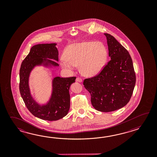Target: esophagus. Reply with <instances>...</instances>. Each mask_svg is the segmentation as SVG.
Listing matches in <instances>:
<instances>
[{
	"label": "esophagus",
	"mask_w": 157,
	"mask_h": 157,
	"mask_svg": "<svg viewBox=\"0 0 157 157\" xmlns=\"http://www.w3.org/2000/svg\"><path fill=\"white\" fill-rule=\"evenodd\" d=\"M76 81H77V82H82V78L79 77H77V78H76Z\"/></svg>",
	"instance_id": "1"
}]
</instances>
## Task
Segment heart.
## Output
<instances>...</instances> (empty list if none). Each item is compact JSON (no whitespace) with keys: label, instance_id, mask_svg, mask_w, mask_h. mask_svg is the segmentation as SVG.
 <instances>
[{"label":"heart","instance_id":"heart-1","mask_svg":"<svg viewBox=\"0 0 157 157\" xmlns=\"http://www.w3.org/2000/svg\"><path fill=\"white\" fill-rule=\"evenodd\" d=\"M60 58L62 67L72 70L79 65L81 72L87 76H93L103 69L107 59L106 47L101 42L86 41L71 44Z\"/></svg>","mask_w":157,"mask_h":157}]
</instances>
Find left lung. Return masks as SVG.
Listing matches in <instances>:
<instances>
[{
    "label": "left lung",
    "mask_w": 157,
    "mask_h": 157,
    "mask_svg": "<svg viewBox=\"0 0 157 157\" xmlns=\"http://www.w3.org/2000/svg\"><path fill=\"white\" fill-rule=\"evenodd\" d=\"M107 37L109 61L99 74L83 80L96 110L109 112L127 104L133 94L136 75L130 54L113 36Z\"/></svg>",
    "instance_id": "1"
}]
</instances>
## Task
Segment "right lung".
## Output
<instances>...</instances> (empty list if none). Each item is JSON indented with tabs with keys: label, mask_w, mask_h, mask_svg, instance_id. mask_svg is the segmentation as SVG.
<instances>
[{
	"label": "right lung",
	"mask_w": 157,
	"mask_h": 157,
	"mask_svg": "<svg viewBox=\"0 0 157 157\" xmlns=\"http://www.w3.org/2000/svg\"><path fill=\"white\" fill-rule=\"evenodd\" d=\"M56 44H41L32 47L22 61L20 70V91L27 108L34 116L43 120L57 121L67 115L70 107L71 85L75 82L76 77H55L53 80V93L47 105L41 106L33 100L29 87V77L31 71L36 65L47 61L54 66L59 64L58 52ZM48 58V59H47ZM52 59V60L50 59Z\"/></svg>",
	"instance_id": "add662e5"
}]
</instances>
